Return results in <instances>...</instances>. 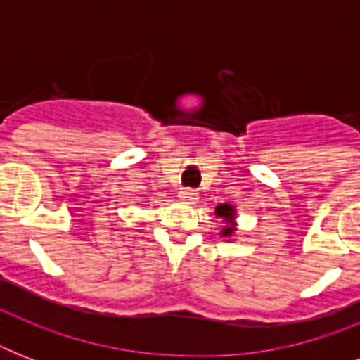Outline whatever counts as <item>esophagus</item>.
I'll return each mask as SVG.
<instances>
[{
    "label": "esophagus",
    "instance_id": "obj_1",
    "mask_svg": "<svg viewBox=\"0 0 360 360\" xmlns=\"http://www.w3.org/2000/svg\"><path fill=\"white\" fill-rule=\"evenodd\" d=\"M198 191H194V188H183V191L179 192V198L183 200V202L186 203H194L198 200Z\"/></svg>",
    "mask_w": 360,
    "mask_h": 360
}]
</instances>
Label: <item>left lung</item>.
<instances>
[{
  "label": "left lung",
  "instance_id": "obj_1",
  "mask_svg": "<svg viewBox=\"0 0 360 360\" xmlns=\"http://www.w3.org/2000/svg\"><path fill=\"white\" fill-rule=\"evenodd\" d=\"M214 213L219 214V217H222L226 222L224 230H222V236L224 237L231 236V233L236 231V224H233V220H236V211H233V207L228 205V203H224V205H219Z\"/></svg>",
  "mask_w": 360,
  "mask_h": 360
}]
</instances>
